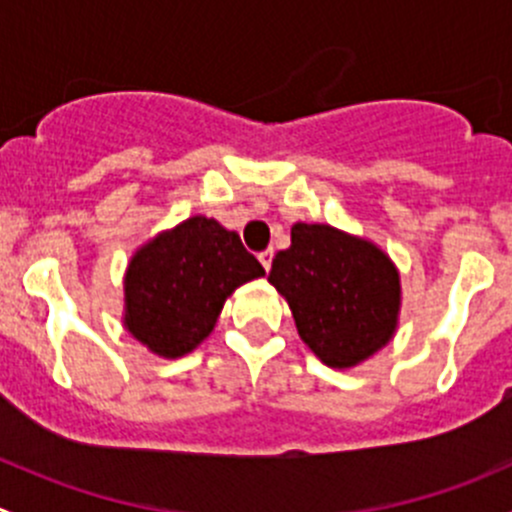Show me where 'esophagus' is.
<instances>
[{"mask_svg":"<svg viewBox=\"0 0 512 512\" xmlns=\"http://www.w3.org/2000/svg\"><path fill=\"white\" fill-rule=\"evenodd\" d=\"M260 262H262V267H265V272H270V267H272V257H275V250H265V252H260Z\"/></svg>","mask_w":512,"mask_h":512,"instance_id":"esophagus-1","label":"esophagus"}]
</instances>
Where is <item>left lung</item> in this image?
<instances>
[{"instance_id":"left-lung-1","label":"left lung","mask_w":512,"mask_h":512,"mask_svg":"<svg viewBox=\"0 0 512 512\" xmlns=\"http://www.w3.org/2000/svg\"><path fill=\"white\" fill-rule=\"evenodd\" d=\"M267 280L287 299L302 342L332 369L374 356L399 327L401 277L391 257L332 225L294 223Z\"/></svg>"}]
</instances>
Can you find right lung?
I'll list each match as a JSON object with an SVG mask.
<instances>
[{
  "mask_svg": "<svg viewBox=\"0 0 512 512\" xmlns=\"http://www.w3.org/2000/svg\"><path fill=\"white\" fill-rule=\"evenodd\" d=\"M262 275L235 230L193 215L133 252L123 277V327L153 354L178 359L210 337L225 299Z\"/></svg>",
  "mask_w": 512,
  "mask_h": 512,
  "instance_id": "1",
  "label": "right lung"
}]
</instances>
